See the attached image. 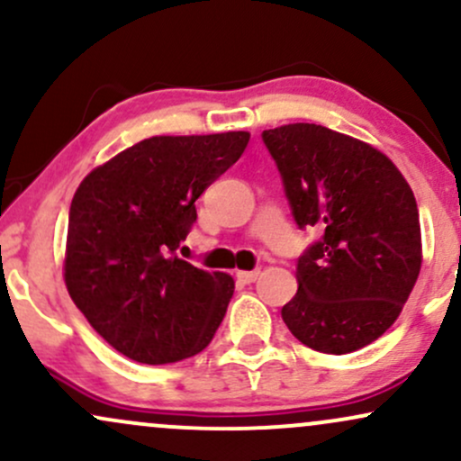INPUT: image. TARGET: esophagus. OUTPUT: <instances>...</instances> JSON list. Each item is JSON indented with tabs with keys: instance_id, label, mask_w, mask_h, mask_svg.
<instances>
[{
	"instance_id": "obj_1",
	"label": "esophagus",
	"mask_w": 461,
	"mask_h": 461,
	"mask_svg": "<svg viewBox=\"0 0 461 461\" xmlns=\"http://www.w3.org/2000/svg\"><path fill=\"white\" fill-rule=\"evenodd\" d=\"M236 277H238V282H242V284H253L258 277H260V268H256V271H238Z\"/></svg>"
}]
</instances>
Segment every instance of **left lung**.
<instances>
[{
  "instance_id": "left-lung-1",
  "label": "left lung",
  "mask_w": 461,
  "mask_h": 461,
  "mask_svg": "<svg viewBox=\"0 0 461 461\" xmlns=\"http://www.w3.org/2000/svg\"><path fill=\"white\" fill-rule=\"evenodd\" d=\"M262 140L294 223L322 234L299 256L282 319L314 351H357L399 319L420 273L414 193L382 151L322 125H282Z\"/></svg>"
}]
</instances>
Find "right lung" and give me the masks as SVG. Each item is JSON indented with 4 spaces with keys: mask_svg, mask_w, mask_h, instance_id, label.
<instances>
[{
    "mask_svg": "<svg viewBox=\"0 0 461 461\" xmlns=\"http://www.w3.org/2000/svg\"><path fill=\"white\" fill-rule=\"evenodd\" d=\"M247 131L153 136L84 177L68 210L65 282L93 330L140 364L210 345L234 279L179 260L194 201L242 156Z\"/></svg>",
    "mask_w": 461,
    "mask_h": 461,
    "instance_id": "obj_1",
    "label": "right lung"
}]
</instances>
